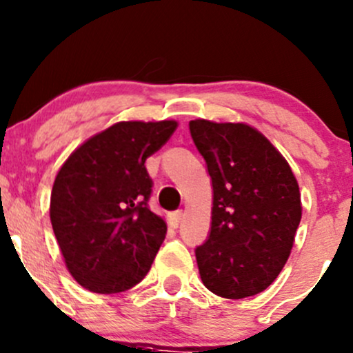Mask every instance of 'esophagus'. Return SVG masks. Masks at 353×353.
Listing matches in <instances>:
<instances>
[{
  "instance_id": "esophagus-1",
  "label": "esophagus",
  "mask_w": 353,
  "mask_h": 353,
  "mask_svg": "<svg viewBox=\"0 0 353 353\" xmlns=\"http://www.w3.org/2000/svg\"><path fill=\"white\" fill-rule=\"evenodd\" d=\"M181 219H183V211H174V212H170V214H169L170 226L177 228V226H179Z\"/></svg>"
}]
</instances>
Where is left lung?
I'll return each instance as SVG.
<instances>
[{
    "instance_id": "left-lung-1",
    "label": "left lung",
    "mask_w": 353,
    "mask_h": 353,
    "mask_svg": "<svg viewBox=\"0 0 353 353\" xmlns=\"http://www.w3.org/2000/svg\"><path fill=\"white\" fill-rule=\"evenodd\" d=\"M212 183L211 231L196 248L201 280L214 295L239 300L276 280L295 241L301 197L292 168L254 127L189 122Z\"/></svg>"
}]
</instances>
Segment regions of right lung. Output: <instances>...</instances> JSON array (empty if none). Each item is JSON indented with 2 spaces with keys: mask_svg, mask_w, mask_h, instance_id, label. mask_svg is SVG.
<instances>
[{
  "mask_svg": "<svg viewBox=\"0 0 353 353\" xmlns=\"http://www.w3.org/2000/svg\"><path fill=\"white\" fill-rule=\"evenodd\" d=\"M177 129L176 120L117 122L77 147L58 170L50 219L75 281L110 295L144 280L168 224L147 206V157Z\"/></svg>",
  "mask_w": 353,
  "mask_h": 353,
  "instance_id": "right-lung-1",
  "label": "right lung"
}]
</instances>
